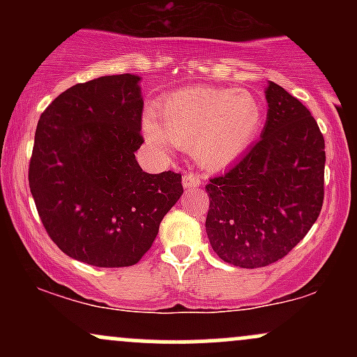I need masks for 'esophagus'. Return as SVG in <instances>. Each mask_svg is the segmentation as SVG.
Instances as JSON below:
<instances>
[{
    "label": "esophagus",
    "mask_w": 357,
    "mask_h": 357,
    "mask_svg": "<svg viewBox=\"0 0 357 357\" xmlns=\"http://www.w3.org/2000/svg\"><path fill=\"white\" fill-rule=\"evenodd\" d=\"M202 183H203V176L192 173V171H190V173H184V176H183V186L184 188H198Z\"/></svg>",
    "instance_id": "34e87169"
}]
</instances>
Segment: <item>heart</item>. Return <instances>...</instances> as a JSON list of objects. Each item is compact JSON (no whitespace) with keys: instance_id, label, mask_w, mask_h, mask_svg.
Listing matches in <instances>:
<instances>
[{"instance_id":"obj_1","label":"heart","mask_w":357,"mask_h":357,"mask_svg":"<svg viewBox=\"0 0 357 357\" xmlns=\"http://www.w3.org/2000/svg\"><path fill=\"white\" fill-rule=\"evenodd\" d=\"M261 121L260 100L248 90L191 87L166 97L144 129L153 146L173 142L192 149L204 167L221 169L248 149Z\"/></svg>"}]
</instances>
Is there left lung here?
<instances>
[{"label":"left lung","instance_id":"1","mask_svg":"<svg viewBox=\"0 0 357 357\" xmlns=\"http://www.w3.org/2000/svg\"><path fill=\"white\" fill-rule=\"evenodd\" d=\"M261 137L206 184V235L221 260L258 268L284 258L312 228L324 202L326 142L301 100L270 82Z\"/></svg>","mask_w":357,"mask_h":357}]
</instances>
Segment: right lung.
Returning a JSON list of instances; mask_svg holds the SVG:
<instances>
[{"instance_id": "add662e5", "label": "right lung", "mask_w": 357, "mask_h": 357, "mask_svg": "<svg viewBox=\"0 0 357 357\" xmlns=\"http://www.w3.org/2000/svg\"><path fill=\"white\" fill-rule=\"evenodd\" d=\"M139 77L105 75L61 92L35 132L28 183L61 252L93 267L136 265L183 195L181 174H149L134 153L144 102Z\"/></svg>"}]
</instances>
